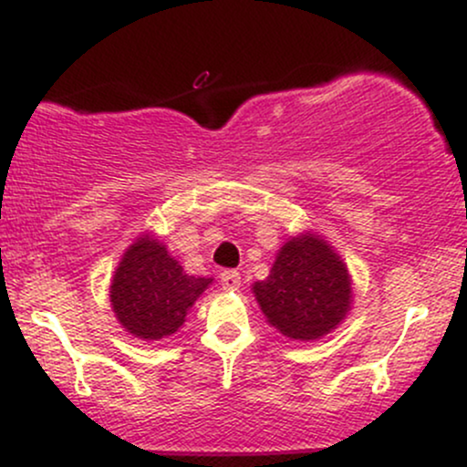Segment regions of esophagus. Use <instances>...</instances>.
Returning <instances> with one entry per match:
<instances>
[{
    "mask_svg": "<svg viewBox=\"0 0 467 467\" xmlns=\"http://www.w3.org/2000/svg\"><path fill=\"white\" fill-rule=\"evenodd\" d=\"M222 287L226 289V292H237L241 287V275L234 270H226L222 272Z\"/></svg>",
    "mask_w": 467,
    "mask_h": 467,
    "instance_id": "obj_1",
    "label": "esophagus"
}]
</instances>
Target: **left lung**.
<instances>
[{
	"mask_svg": "<svg viewBox=\"0 0 467 467\" xmlns=\"http://www.w3.org/2000/svg\"><path fill=\"white\" fill-rule=\"evenodd\" d=\"M349 267L329 241L305 230L294 234L272 264L270 276L252 285L267 325L289 340L312 342L336 329L353 305Z\"/></svg>",
	"mask_w": 467,
	"mask_h": 467,
	"instance_id": "obj_1",
	"label": "left lung"
}]
</instances>
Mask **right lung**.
<instances>
[{
  "instance_id": "add662e5",
  "label": "right lung",
  "mask_w": 467,
  "mask_h": 467,
  "mask_svg": "<svg viewBox=\"0 0 467 467\" xmlns=\"http://www.w3.org/2000/svg\"><path fill=\"white\" fill-rule=\"evenodd\" d=\"M213 283L191 276L155 234L144 233L122 254L109 285V303L122 329L140 340H162Z\"/></svg>"
}]
</instances>
